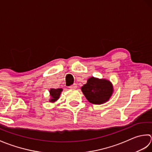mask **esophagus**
Returning a JSON list of instances; mask_svg holds the SVG:
<instances>
[{"mask_svg":"<svg viewBox=\"0 0 152 152\" xmlns=\"http://www.w3.org/2000/svg\"><path fill=\"white\" fill-rule=\"evenodd\" d=\"M77 88V84H75V83H74L73 85H71V86H69V88H70V89H72V90L76 89Z\"/></svg>","mask_w":152,"mask_h":152,"instance_id":"esophagus-1","label":"esophagus"}]
</instances>
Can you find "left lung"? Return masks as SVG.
<instances>
[{"label": "left lung", "mask_w": 152, "mask_h": 152, "mask_svg": "<svg viewBox=\"0 0 152 152\" xmlns=\"http://www.w3.org/2000/svg\"><path fill=\"white\" fill-rule=\"evenodd\" d=\"M81 91L89 102L102 104L109 100L113 92V88L110 80L92 77L82 86Z\"/></svg>", "instance_id": "8db88e82"}]
</instances>
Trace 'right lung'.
Instances as JSON below:
<instances>
[{"instance_id": "obj_1", "label": "right lung", "mask_w": 152, "mask_h": 152, "mask_svg": "<svg viewBox=\"0 0 152 152\" xmlns=\"http://www.w3.org/2000/svg\"><path fill=\"white\" fill-rule=\"evenodd\" d=\"M62 88H51L50 90V95L51 96L50 100H49L50 102H55L56 100H58V98H60V96L61 92H62Z\"/></svg>"}]
</instances>
